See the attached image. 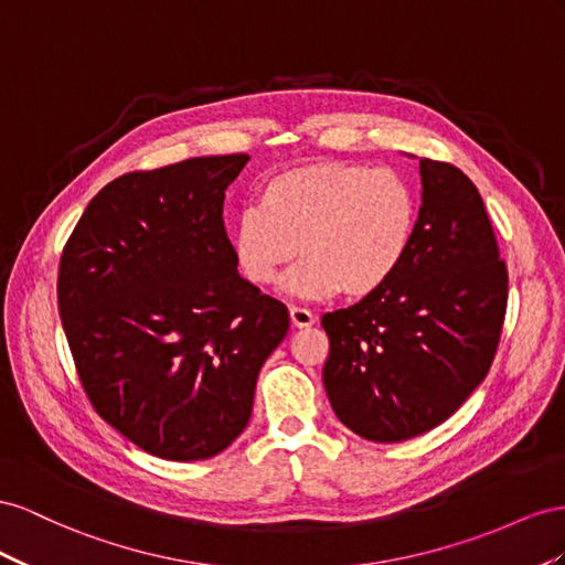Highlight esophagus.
Segmentation results:
<instances>
[{
	"instance_id": "1",
	"label": "esophagus",
	"mask_w": 565,
	"mask_h": 565,
	"mask_svg": "<svg viewBox=\"0 0 565 565\" xmlns=\"http://www.w3.org/2000/svg\"><path fill=\"white\" fill-rule=\"evenodd\" d=\"M288 315H291V324L294 327H298V329H308V327H312L315 321H317V317L310 312V310H305V308H294L288 310Z\"/></svg>"
}]
</instances>
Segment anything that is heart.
Returning <instances> with one entry per match:
<instances>
[{
	"instance_id": "b5f03b06",
	"label": "heart",
	"mask_w": 565,
	"mask_h": 565,
	"mask_svg": "<svg viewBox=\"0 0 565 565\" xmlns=\"http://www.w3.org/2000/svg\"><path fill=\"white\" fill-rule=\"evenodd\" d=\"M416 220V193L405 177L329 160L271 177L260 207L236 220L232 241L241 274L255 286L277 284L300 250L305 260L284 279L288 294L362 300L405 265Z\"/></svg>"
}]
</instances>
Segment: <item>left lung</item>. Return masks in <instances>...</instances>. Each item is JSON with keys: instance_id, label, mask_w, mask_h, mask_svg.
Listing matches in <instances>:
<instances>
[{"instance_id": "left-lung-1", "label": "left lung", "mask_w": 565, "mask_h": 565, "mask_svg": "<svg viewBox=\"0 0 565 565\" xmlns=\"http://www.w3.org/2000/svg\"><path fill=\"white\" fill-rule=\"evenodd\" d=\"M418 177L405 265L379 294L321 317L331 407L374 443L416 438L452 416L488 376L507 312V267L478 189L428 158Z\"/></svg>"}]
</instances>
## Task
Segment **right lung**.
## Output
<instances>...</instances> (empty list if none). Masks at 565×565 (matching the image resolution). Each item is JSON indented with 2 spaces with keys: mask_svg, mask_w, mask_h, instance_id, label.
Masks as SVG:
<instances>
[{
  "mask_svg": "<svg viewBox=\"0 0 565 565\" xmlns=\"http://www.w3.org/2000/svg\"><path fill=\"white\" fill-rule=\"evenodd\" d=\"M250 156L189 158L106 184L61 255L58 315L104 422L143 452L199 461L253 412L288 310L238 274L224 191Z\"/></svg>",
  "mask_w": 565,
  "mask_h": 565,
  "instance_id": "right-lung-1",
  "label": "right lung"
}]
</instances>
